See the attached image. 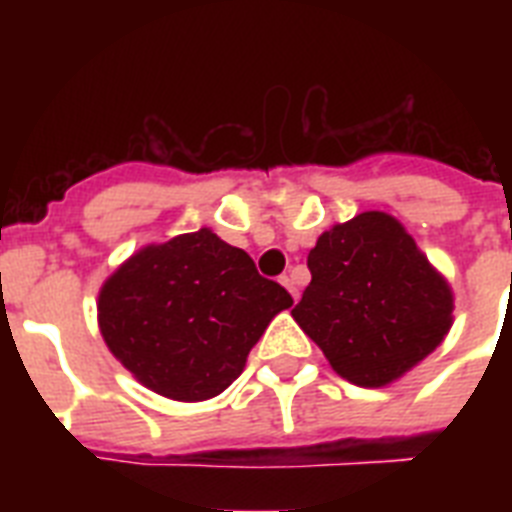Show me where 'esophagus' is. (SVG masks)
<instances>
[{"instance_id":"esophagus-1","label":"esophagus","mask_w":512,"mask_h":512,"mask_svg":"<svg viewBox=\"0 0 512 512\" xmlns=\"http://www.w3.org/2000/svg\"><path fill=\"white\" fill-rule=\"evenodd\" d=\"M281 284H284V287L289 289V295H292V300H300V292H297V284H295V279H292V273H284V276H281Z\"/></svg>"}]
</instances>
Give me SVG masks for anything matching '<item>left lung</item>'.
<instances>
[{"label":"left lung","mask_w":512,"mask_h":512,"mask_svg":"<svg viewBox=\"0 0 512 512\" xmlns=\"http://www.w3.org/2000/svg\"><path fill=\"white\" fill-rule=\"evenodd\" d=\"M292 316L342 380L385 388L428 358L454 321V292L388 212L332 225L308 255Z\"/></svg>","instance_id":"1"}]
</instances>
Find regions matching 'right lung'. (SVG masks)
<instances>
[{"mask_svg": "<svg viewBox=\"0 0 512 512\" xmlns=\"http://www.w3.org/2000/svg\"><path fill=\"white\" fill-rule=\"evenodd\" d=\"M292 297L209 228L146 244L98 292V327L127 372L172 401L220 396Z\"/></svg>", "mask_w": 512, "mask_h": 512, "instance_id": "right-lung-1", "label": "right lung"}]
</instances>
